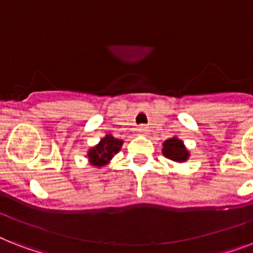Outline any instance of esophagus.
Instances as JSON below:
<instances>
[{"label": "esophagus", "instance_id": "34e87169", "mask_svg": "<svg viewBox=\"0 0 253 253\" xmlns=\"http://www.w3.org/2000/svg\"><path fill=\"white\" fill-rule=\"evenodd\" d=\"M138 131L140 132V134H146L147 132V127L146 126H139Z\"/></svg>", "mask_w": 253, "mask_h": 253}]
</instances>
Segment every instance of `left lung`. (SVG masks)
<instances>
[{
    "label": "left lung",
    "mask_w": 253,
    "mask_h": 253,
    "mask_svg": "<svg viewBox=\"0 0 253 253\" xmlns=\"http://www.w3.org/2000/svg\"><path fill=\"white\" fill-rule=\"evenodd\" d=\"M163 155L169 160L177 163H184L189 159V151L185 148L184 142L177 139L176 136L163 143Z\"/></svg>",
    "instance_id": "8db88e82"
}]
</instances>
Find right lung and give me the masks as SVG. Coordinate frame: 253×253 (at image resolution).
Listing matches in <instances>:
<instances>
[{
	"instance_id": "1",
	"label": "right lung",
	"mask_w": 253,
	"mask_h": 253,
	"mask_svg": "<svg viewBox=\"0 0 253 253\" xmlns=\"http://www.w3.org/2000/svg\"><path fill=\"white\" fill-rule=\"evenodd\" d=\"M123 142L119 139L114 138L113 135H106L101 139V142L95 147L87 151V159L91 166L103 167L110 162L115 154H118Z\"/></svg>"
}]
</instances>
